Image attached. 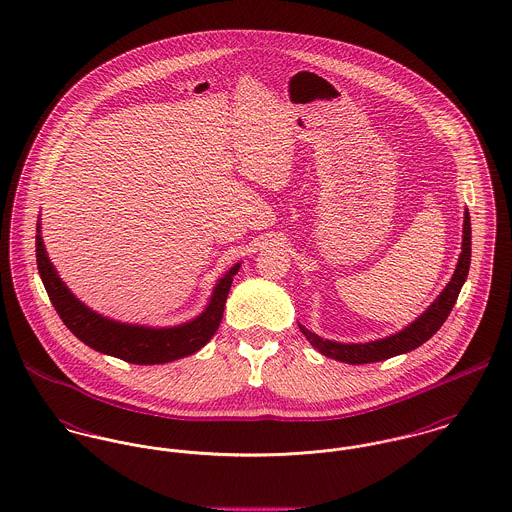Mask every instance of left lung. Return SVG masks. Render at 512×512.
I'll return each instance as SVG.
<instances>
[{
	"label": "left lung",
	"mask_w": 512,
	"mask_h": 512,
	"mask_svg": "<svg viewBox=\"0 0 512 512\" xmlns=\"http://www.w3.org/2000/svg\"><path fill=\"white\" fill-rule=\"evenodd\" d=\"M469 262H471V221L469 213L465 211L464 217V242H462V254L458 260V268L452 276V281L446 285V289L440 293V297L420 315L419 319L413 325L407 326L399 334L375 340V342H366V344H340V342H330L323 340L321 336L313 334L309 328L299 325L305 338L321 352L326 358L346 362V364H372V362H381L405 352H411L424 344L436 330L444 325L448 315L452 313L456 299L460 295V289L464 285L467 272H469Z\"/></svg>",
	"instance_id": "obj_1"
}]
</instances>
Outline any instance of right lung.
I'll list each match as a JSON object with an SVG mask.
<instances>
[{"mask_svg":"<svg viewBox=\"0 0 512 512\" xmlns=\"http://www.w3.org/2000/svg\"><path fill=\"white\" fill-rule=\"evenodd\" d=\"M37 268L56 313L60 315L64 325L68 326L84 344H88L97 352L121 358L131 364L150 366L174 362L178 358L189 356L211 340L223 319L225 301L240 264L233 266L229 274L217 283L211 303L201 317L186 325L172 328L121 325L90 311L68 291V287L54 272L41 238V231L37 234Z\"/></svg>","mask_w":512,"mask_h":512,"instance_id":"1","label":"right lung"}]
</instances>
